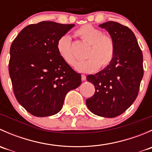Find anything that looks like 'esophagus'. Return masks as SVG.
<instances>
[{
	"instance_id": "34e87169",
	"label": "esophagus",
	"mask_w": 152,
	"mask_h": 152,
	"mask_svg": "<svg viewBox=\"0 0 152 152\" xmlns=\"http://www.w3.org/2000/svg\"><path fill=\"white\" fill-rule=\"evenodd\" d=\"M82 80L85 81L86 80V76L85 75H82Z\"/></svg>"
}]
</instances>
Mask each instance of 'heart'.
Segmentation results:
<instances>
[{"instance_id": "obj_1", "label": "heart", "mask_w": 152, "mask_h": 152, "mask_svg": "<svg viewBox=\"0 0 152 152\" xmlns=\"http://www.w3.org/2000/svg\"><path fill=\"white\" fill-rule=\"evenodd\" d=\"M76 36L90 45L85 61L79 62L75 69L80 73H93L99 67L108 66L113 61L115 51L113 38L110 34H103L101 29L87 24L76 31ZM57 50L66 63L74 65L76 59L71 47V39L68 35H63L57 42Z\"/></svg>"}]
</instances>
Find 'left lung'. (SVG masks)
Segmentation results:
<instances>
[{
	"label": "left lung",
	"mask_w": 152,
	"mask_h": 152,
	"mask_svg": "<svg viewBox=\"0 0 152 152\" xmlns=\"http://www.w3.org/2000/svg\"><path fill=\"white\" fill-rule=\"evenodd\" d=\"M113 38L115 51L111 63L87 80L95 86L94 95L86 100L96 115L115 118L135 101L143 76L142 53L135 35L128 27L114 21L99 25Z\"/></svg>",
	"instance_id": "1"
}]
</instances>
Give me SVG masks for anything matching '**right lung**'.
I'll list each match as a JSON object with an SVG mask.
<instances>
[{
  "label": "right lung",
  "mask_w": 152,
  "mask_h": 152,
  "mask_svg": "<svg viewBox=\"0 0 152 152\" xmlns=\"http://www.w3.org/2000/svg\"><path fill=\"white\" fill-rule=\"evenodd\" d=\"M75 25L42 21L25 27L10 48L9 72L17 100L37 117L56 114L67 92L82 83L62 59L57 42Z\"/></svg>",
  "instance_id": "right-lung-1"
}]
</instances>
